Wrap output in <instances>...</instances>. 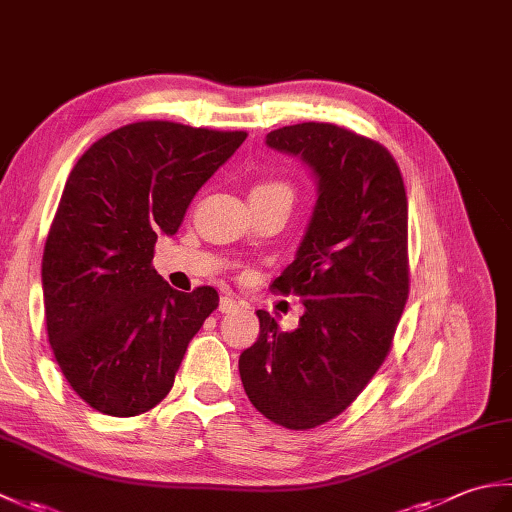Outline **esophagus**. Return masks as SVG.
Masks as SVG:
<instances>
[{
    "instance_id": "1",
    "label": "esophagus",
    "mask_w": 512,
    "mask_h": 512,
    "mask_svg": "<svg viewBox=\"0 0 512 512\" xmlns=\"http://www.w3.org/2000/svg\"><path fill=\"white\" fill-rule=\"evenodd\" d=\"M239 306H242V303L235 301L233 297H228V295L220 299V312H222V314H226V312H235Z\"/></svg>"
}]
</instances>
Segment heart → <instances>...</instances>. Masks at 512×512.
I'll use <instances>...</instances> for the list:
<instances>
[{
  "instance_id": "b5f03b06",
  "label": "heart",
  "mask_w": 512,
  "mask_h": 512,
  "mask_svg": "<svg viewBox=\"0 0 512 512\" xmlns=\"http://www.w3.org/2000/svg\"><path fill=\"white\" fill-rule=\"evenodd\" d=\"M292 191L284 180L266 178L253 184L250 189V200H270V198H290Z\"/></svg>"
}]
</instances>
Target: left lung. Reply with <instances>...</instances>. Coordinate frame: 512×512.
<instances>
[{"label":"left lung","instance_id":"obj_1","mask_svg":"<svg viewBox=\"0 0 512 512\" xmlns=\"http://www.w3.org/2000/svg\"><path fill=\"white\" fill-rule=\"evenodd\" d=\"M266 143L308 162L319 200L295 262L270 286L301 297L299 328L257 310L239 376L259 413L306 431L350 407L394 343L409 297L407 193L387 147L347 127L288 125Z\"/></svg>","mask_w":512,"mask_h":512}]
</instances>
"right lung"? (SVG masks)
I'll list each match as a JSON object with an SVG mask.
<instances>
[{
    "label": "right lung",
    "mask_w": 512,
    "mask_h": 512,
    "mask_svg": "<svg viewBox=\"0 0 512 512\" xmlns=\"http://www.w3.org/2000/svg\"><path fill=\"white\" fill-rule=\"evenodd\" d=\"M246 136L140 121L96 140L70 171L43 248L46 330L65 380L105 416L162 402L220 306L211 286L173 290L151 259Z\"/></svg>",
    "instance_id": "add662e5"
}]
</instances>
